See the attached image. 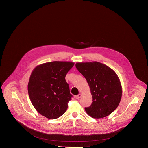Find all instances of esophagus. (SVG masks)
<instances>
[{"instance_id": "34e87169", "label": "esophagus", "mask_w": 148, "mask_h": 148, "mask_svg": "<svg viewBox=\"0 0 148 148\" xmlns=\"http://www.w3.org/2000/svg\"><path fill=\"white\" fill-rule=\"evenodd\" d=\"M81 96H82V95L80 93V94H78V95H77L75 96V98H76V99H79Z\"/></svg>"}]
</instances>
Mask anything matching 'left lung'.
Listing matches in <instances>:
<instances>
[{"mask_svg": "<svg viewBox=\"0 0 148 148\" xmlns=\"http://www.w3.org/2000/svg\"><path fill=\"white\" fill-rule=\"evenodd\" d=\"M75 67L86 78L93 98L91 106L85 108L86 112L95 119L110 115L119 106L122 95V87L116 73L98 62H78Z\"/></svg>", "mask_w": 148, "mask_h": 148, "instance_id": "8db88e82", "label": "left lung"}]
</instances>
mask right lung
Returning <instances> with one entry per match:
<instances>
[{
  "instance_id": "add662e5",
  "label": "right lung",
  "mask_w": 148,
  "mask_h": 148,
  "mask_svg": "<svg viewBox=\"0 0 148 148\" xmlns=\"http://www.w3.org/2000/svg\"><path fill=\"white\" fill-rule=\"evenodd\" d=\"M73 62L54 61L41 64L32 71L27 85L30 100L36 111L49 119L61 116L71 100L65 77Z\"/></svg>"
}]
</instances>
